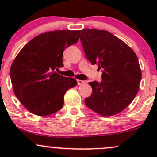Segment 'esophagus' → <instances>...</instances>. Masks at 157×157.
<instances>
[{
	"label": "esophagus",
	"instance_id": "esophagus-1",
	"mask_svg": "<svg viewBox=\"0 0 157 157\" xmlns=\"http://www.w3.org/2000/svg\"><path fill=\"white\" fill-rule=\"evenodd\" d=\"M86 83V81H83V80H77V84L79 85V86H81V85H83Z\"/></svg>",
	"mask_w": 157,
	"mask_h": 157
}]
</instances>
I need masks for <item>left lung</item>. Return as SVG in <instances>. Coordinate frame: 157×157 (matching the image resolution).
<instances>
[{
	"label": "left lung",
	"instance_id": "obj_1",
	"mask_svg": "<svg viewBox=\"0 0 157 157\" xmlns=\"http://www.w3.org/2000/svg\"><path fill=\"white\" fill-rule=\"evenodd\" d=\"M80 32L86 57L102 71L101 82H89L92 93L85 99L86 105L104 117L121 112L138 93L142 71L137 56L111 32L92 29Z\"/></svg>",
	"mask_w": 157,
	"mask_h": 157
}]
</instances>
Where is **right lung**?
<instances>
[{"instance_id":"right-lung-1","label":"right lung","mask_w":157,"mask_h":157,"mask_svg":"<svg viewBox=\"0 0 157 157\" xmlns=\"http://www.w3.org/2000/svg\"><path fill=\"white\" fill-rule=\"evenodd\" d=\"M80 30H57L36 36L16 56L10 68L15 96L29 111L48 116L63 106L64 95L77 82L58 75L65 48L79 40Z\"/></svg>"}]
</instances>
